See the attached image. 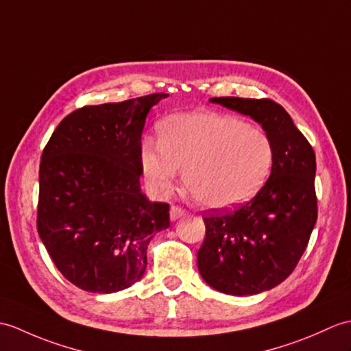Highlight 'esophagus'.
<instances>
[{"label":"esophagus","mask_w":351,"mask_h":351,"mask_svg":"<svg viewBox=\"0 0 351 351\" xmlns=\"http://www.w3.org/2000/svg\"><path fill=\"white\" fill-rule=\"evenodd\" d=\"M185 215V209L179 208V206H172L170 208V219L172 221H176V219H179L181 217Z\"/></svg>","instance_id":"esophagus-1"}]
</instances>
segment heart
I'll return each mask as SVG.
<instances>
[{"mask_svg":"<svg viewBox=\"0 0 351 351\" xmlns=\"http://www.w3.org/2000/svg\"><path fill=\"white\" fill-rule=\"evenodd\" d=\"M160 142L145 138L141 167L154 194L172 191L179 169L200 205L230 209L258 193L274 166V145L262 128L214 110L167 117Z\"/></svg>","mask_w":351,"mask_h":351,"instance_id":"heart-1","label":"heart"}]
</instances>
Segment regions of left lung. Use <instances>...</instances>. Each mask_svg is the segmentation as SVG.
Wrapping results in <instances>:
<instances>
[{
	"label": "left lung",
	"mask_w": 351,
	"mask_h": 351,
	"mask_svg": "<svg viewBox=\"0 0 351 351\" xmlns=\"http://www.w3.org/2000/svg\"><path fill=\"white\" fill-rule=\"evenodd\" d=\"M209 101L254 119L274 145L266 184L241 208L203 218L206 236L197 251L208 286L233 296L257 295L286 280L308 245L317 221L315 154L278 103L239 97Z\"/></svg>",
	"instance_id": "8db88e82"
}]
</instances>
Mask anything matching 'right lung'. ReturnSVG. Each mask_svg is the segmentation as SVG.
<instances>
[{"mask_svg":"<svg viewBox=\"0 0 351 351\" xmlns=\"http://www.w3.org/2000/svg\"><path fill=\"white\" fill-rule=\"evenodd\" d=\"M169 94L85 106L49 138L38 172L37 230L58 271L76 287L115 293L142 278L169 205L141 189V137Z\"/></svg>","mask_w":351,"mask_h":351,"instance_id":"add662e5","label":"right lung"}]
</instances>
